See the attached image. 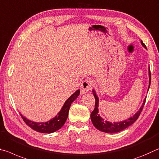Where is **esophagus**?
<instances>
[{
    "instance_id": "esophagus-1",
    "label": "esophagus",
    "mask_w": 159,
    "mask_h": 159,
    "mask_svg": "<svg viewBox=\"0 0 159 159\" xmlns=\"http://www.w3.org/2000/svg\"><path fill=\"white\" fill-rule=\"evenodd\" d=\"M93 82L90 80H85L82 82L81 86H80V90L82 93H87L89 91L92 89Z\"/></svg>"
}]
</instances>
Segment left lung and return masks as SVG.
Listing matches in <instances>:
<instances>
[{"label":"left lung","mask_w":159,"mask_h":159,"mask_svg":"<svg viewBox=\"0 0 159 159\" xmlns=\"http://www.w3.org/2000/svg\"><path fill=\"white\" fill-rule=\"evenodd\" d=\"M142 46L147 48L146 47L145 44L141 41ZM149 88H148V90H149L150 87V84H151V71H150V67L149 69ZM93 95H94L95 98V108L93 109V111L91 113V120H92V122L93 125L96 127V128L98 129V130L101 132H106V133H116V132H120L123 129H126L127 127L130 126L132 124H133L135 121L137 120V118H139L140 113H142V109L144 108V105L145 104L146 98L144 101V103H143V105L142 107L140 108L138 112H137V113H135L134 115L131 117L130 118L125 120L119 122V123H112L108 121H104V120L102 119L99 116V114H98V97L94 91L93 90Z\"/></svg>","instance_id":"left-lung-1"}]
</instances>
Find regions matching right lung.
I'll return each mask as SVG.
<instances>
[{
    "label": "right lung",
    "mask_w": 159,
    "mask_h": 159,
    "mask_svg": "<svg viewBox=\"0 0 159 159\" xmlns=\"http://www.w3.org/2000/svg\"><path fill=\"white\" fill-rule=\"evenodd\" d=\"M80 90L76 91L71 97L67 98V100L64 103L63 106H62V109L59 112L58 115L55 118L51 119L50 121L46 122V123H35V122L31 121L30 120L25 118V117H23L22 114H20V116L25 123L29 127L33 129L34 130L41 132V133H52V132L58 130L60 128H61L63 126V125L66 123L67 118V116H68V113L71 103L80 95Z\"/></svg>",
    "instance_id": "1"
}]
</instances>
